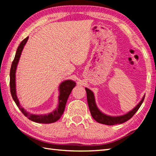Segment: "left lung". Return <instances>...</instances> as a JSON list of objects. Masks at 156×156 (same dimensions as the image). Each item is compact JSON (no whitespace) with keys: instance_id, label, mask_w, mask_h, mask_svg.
<instances>
[{"instance_id":"1","label":"left lung","mask_w":156,"mask_h":156,"mask_svg":"<svg viewBox=\"0 0 156 156\" xmlns=\"http://www.w3.org/2000/svg\"><path fill=\"white\" fill-rule=\"evenodd\" d=\"M85 89L87 91V97L89 108V110H90L91 116L96 122L107 125H117V124H122L126 122V121L129 120L130 118H132V116L135 114L137 111L139 109V108L140 107L144 99V96L142 98L140 102L133 110L131 111L130 112L127 113L126 114L121 116H118V117H112V116L105 115L102 112H100L96 106V102H95L93 92L91 90H89L87 88H85Z\"/></svg>"}]
</instances>
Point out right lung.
Returning <instances> with one entry per match:
<instances>
[{
  "instance_id": "add662e5",
  "label": "right lung",
  "mask_w": 156,
  "mask_h": 156,
  "mask_svg": "<svg viewBox=\"0 0 156 156\" xmlns=\"http://www.w3.org/2000/svg\"><path fill=\"white\" fill-rule=\"evenodd\" d=\"M28 40V37L25 38L21 43H20L19 46L18 47V49L16 52V55L12 63L11 69H10V80H9V85H10V91L12 96L13 100H14L15 103L16 104L18 109L20 110L25 116H26L28 119L33 121V122H38V123H43V124H49L56 122L57 120L60 119L61 117L63 112L65 111V105L67 103V99L69 95L72 92L73 88L76 86V83L74 81L69 80H65L60 84V96H59V104L58 107L57 109L53 112L52 113H49L47 115H34L28 113L20 106L19 104V101L17 98L16 94V84H15V73L16 69V66L18 65V60H19L21 52L23 51V47H24L25 43H27Z\"/></svg>"
}]
</instances>
